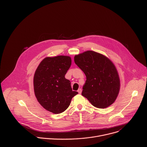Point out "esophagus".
Masks as SVG:
<instances>
[{
  "label": "esophagus",
  "mask_w": 147,
  "mask_h": 147,
  "mask_svg": "<svg viewBox=\"0 0 147 147\" xmlns=\"http://www.w3.org/2000/svg\"><path fill=\"white\" fill-rule=\"evenodd\" d=\"M78 92L79 94H81V92H82V90H81V88H79V89L78 90Z\"/></svg>",
  "instance_id": "esophagus-1"
}]
</instances>
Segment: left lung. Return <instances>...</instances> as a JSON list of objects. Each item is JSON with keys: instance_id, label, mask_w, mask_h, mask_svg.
Returning <instances> with one entry per match:
<instances>
[{"instance_id": "obj_1", "label": "left lung", "mask_w": 147, "mask_h": 147, "mask_svg": "<svg viewBox=\"0 0 147 147\" xmlns=\"http://www.w3.org/2000/svg\"><path fill=\"white\" fill-rule=\"evenodd\" d=\"M74 62L87 80L82 95L98 108H106L115 101L120 90V78L110 59L92 51L76 55Z\"/></svg>"}]
</instances>
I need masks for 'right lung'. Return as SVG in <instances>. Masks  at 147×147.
<instances>
[{"label":"right lung","instance_id":"1","mask_svg":"<svg viewBox=\"0 0 147 147\" xmlns=\"http://www.w3.org/2000/svg\"><path fill=\"white\" fill-rule=\"evenodd\" d=\"M71 64L67 56L47 57L38 66L34 76V89L39 103L46 110L59 114L65 111L78 94L73 91L65 74Z\"/></svg>","mask_w":147,"mask_h":147}]
</instances>
